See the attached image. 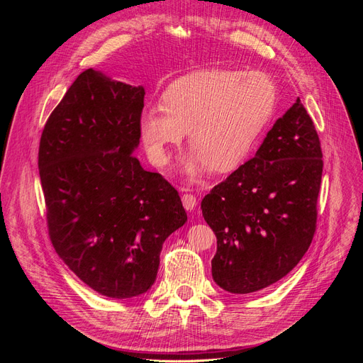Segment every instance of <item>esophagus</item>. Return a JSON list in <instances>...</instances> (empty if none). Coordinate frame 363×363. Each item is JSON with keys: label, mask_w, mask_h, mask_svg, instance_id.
I'll return each mask as SVG.
<instances>
[{"label": "esophagus", "mask_w": 363, "mask_h": 363, "mask_svg": "<svg viewBox=\"0 0 363 363\" xmlns=\"http://www.w3.org/2000/svg\"><path fill=\"white\" fill-rule=\"evenodd\" d=\"M182 201H183V206L186 211H194L196 204H199V200H196V196L194 194H183Z\"/></svg>", "instance_id": "34e87169"}]
</instances>
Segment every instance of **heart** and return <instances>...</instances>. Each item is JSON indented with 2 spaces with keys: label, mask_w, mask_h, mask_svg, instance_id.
Listing matches in <instances>:
<instances>
[{
  "label": "heart",
  "mask_w": 363,
  "mask_h": 363,
  "mask_svg": "<svg viewBox=\"0 0 363 363\" xmlns=\"http://www.w3.org/2000/svg\"><path fill=\"white\" fill-rule=\"evenodd\" d=\"M277 103L276 83L262 71L204 69L174 80L162 108L140 116V138L151 162L167 167L188 131L191 177L212 168L235 169L265 130Z\"/></svg>",
  "instance_id": "1"
}]
</instances>
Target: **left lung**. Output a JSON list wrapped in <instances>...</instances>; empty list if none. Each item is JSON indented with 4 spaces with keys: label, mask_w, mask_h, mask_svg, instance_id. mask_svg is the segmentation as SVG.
I'll return each mask as SVG.
<instances>
[{
    "label": "left lung",
    "mask_w": 363,
    "mask_h": 363,
    "mask_svg": "<svg viewBox=\"0 0 363 363\" xmlns=\"http://www.w3.org/2000/svg\"><path fill=\"white\" fill-rule=\"evenodd\" d=\"M323 151L300 98L272 125L256 156L201 201L216 235L212 276L233 294L271 286L292 271L316 232Z\"/></svg>",
    "instance_id": "obj_1"
}]
</instances>
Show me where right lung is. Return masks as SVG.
Instances as JSON below:
<instances>
[{"mask_svg": "<svg viewBox=\"0 0 363 363\" xmlns=\"http://www.w3.org/2000/svg\"><path fill=\"white\" fill-rule=\"evenodd\" d=\"M144 96L142 86L86 69L39 144L51 244L77 277L111 298L147 292L164 239L188 221L174 186L133 156Z\"/></svg>", "mask_w": 363, "mask_h": 363, "instance_id": "obj_1", "label": "right lung"}]
</instances>
